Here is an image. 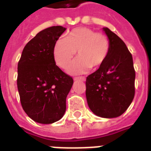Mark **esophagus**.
Returning a JSON list of instances; mask_svg holds the SVG:
<instances>
[{
    "instance_id": "1",
    "label": "esophagus",
    "mask_w": 151,
    "mask_h": 151,
    "mask_svg": "<svg viewBox=\"0 0 151 151\" xmlns=\"http://www.w3.org/2000/svg\"><path fill=\"white\" fill-rule=\"evenodd\" d=\"M74 81H82V82H84L86 81V78L84 77H78V78H74Z\"/></svg>"
}]
</instances>
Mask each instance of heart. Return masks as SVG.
<instances>
[{
  "instance_id": "obj_1",
  "label": "heart",
  "mask_w": 151,
  "mask_h": 151,
  "mask_svg": "<svg viewBox=\"0 0 151 151\" xmlns=\"http://www.w3.org/2000/svg\"><path fill=\"white\" fill-rule=\"evenodd\" d=\"M76 52L79 57L69 66V73H83L91 68L97 69L108 59L110 41L107 35L90 28H75L69 31L65 38L56 40L53 47L55 62L60 68L66 69Z\"/></svg>"
}]
</instances>
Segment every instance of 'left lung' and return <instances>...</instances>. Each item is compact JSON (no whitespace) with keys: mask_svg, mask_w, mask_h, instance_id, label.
I'll use <instances>...</instances> for the list:
<instances>
[{"mask_svg":"<svg viewBox=\"0 0 151 151\" xmlns=\"http://www.w3.org/2000/svg\"><path fill=\"white\" fill-rule=\"evenodd\" d=\"M104 31L110 41V52L106 62L86 78V96L96 116L114 118L126 111L134 98L135 70L123 40L108 28Z\"/></svg>","mask_w":151,"mask_h":151,"instance_id":"1","label":"left lung"}]
</instances>
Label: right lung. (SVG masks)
<instances>
[{
	"instance_id": "obj_1",
	"label": "right lung",
	"mask_w": 151,
	"mask_h": 151,
	"mask_svg": "<svg viewBox=\"0 0 151 151\" xmlns=\"http://www.w3.org/2000/svg\"><path fill=\"white\" fill-rule=\"evenodd\" d=\"M65 30L55 26L39 32L27 43L18 61L17 85L22 107L38 123H54L65 112L73 80L53 57L55 43Z\"/></svg>"
}]
</instances>
